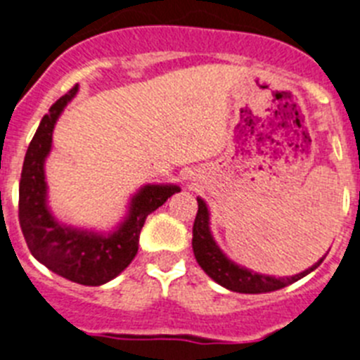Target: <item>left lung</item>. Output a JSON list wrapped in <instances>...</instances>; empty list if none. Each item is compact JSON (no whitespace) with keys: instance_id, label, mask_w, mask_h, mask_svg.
Wrapping results in <instances>:
<instances>
[{"instance_id":"8db88e82","label":"left lung","mask_w":360,"mask_h":360,"mask_svg":"<svg viewBox=\"0 0 360 360\" xmlns=\"http://www.w3.org/2000/svg\"><path fill=\"white\" fill-rule=\"evenodd\" d=\"M194 238H192V247H194V255L198 264L201 265L205 273L212 278L214 282H217L223 288L231 289V291L236 292H247V295H258V292H269L276 291V289H282L285 285H291L297 280H300L302 276L309 274L311 271H315L324 258L316 262L313 267H309L307 271L300 274H295V276H265V274L252 273L249 269H243L240 265L232 264L231 259L223 255L219 247L216 245L212 234H210V229H208V208L205 205L203 199H198V214H195L194 221Z\"/></svg>"}]
</instances>
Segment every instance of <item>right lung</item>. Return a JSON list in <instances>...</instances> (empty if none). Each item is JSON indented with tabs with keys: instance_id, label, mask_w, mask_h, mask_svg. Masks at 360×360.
<instances>
[{
	"instance_id": "1",
	"label": "right lung",
	"mask_w": 360,
	"mask_h": 360,
	"mask_svg": "<svg viewBox=\"0 0 360 360\" xmlns=\"http://www.w3.org/2000/svg\"><path fill=\"white\" fill-rule=\"evenodd\" d=\"M75 95L77 86L51 105L27 148L21 168L18 217L27 247L40 264L71 282L82 285H102L131 264L139 250V236L148 214H152L165 205L170 195L179 192V186H144L131 199L128 219L110 236L75 231L54 221L45 205L47 185L44 161L51 152L54 122Z\"/></svg>"
}]
</instances>
